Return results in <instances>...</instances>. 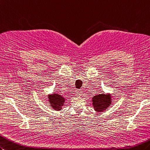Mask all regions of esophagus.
<instances>
[{"mask_svg": "<svg viewBox=\"0 0 150 150\" xmlns=\"http://www.w3.org/2000/svg\"><path fill=\"white\" fill-rule=\"evenodd\" d=\"M82 91H81V90H76V91H75V95L76 96H81V95H82Z\"/></svg>", "mask_w": 150, "mask_h": 150, "instance_id": "obj_1", "label": "esophagus"}]
</instances>
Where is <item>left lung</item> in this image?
Returning a JSON list of instances; mask_svg holds the SVG:
<instances>
[{
	"label": "left lung",
	"instance_id": "1",
	"mask_svg": "<svg viewBox=\"0 0 150 150\" xmlns=\"http://www.w3.org/2000/svg\"><path fill=\"white\" fill-rule=\"evenodd\" d=\"M111 96L110 94H99L93 97V105L96 112L105 110L111 104Z\"/></svg>",
	"mask_w": 150,
	"mask_h": 150
}]
</instances>
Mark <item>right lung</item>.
I'll return each instance as SVG.
<instances>
[{"label": "right lung", "instance_id": "1", "mask_svg": "<svg viewBox=\"0 0 150 150\" xmlns=\"http://www.w3.org/2000/svg\"><path fill=\"white\" fill-rule=\"evenodd\" d=\"M49 103L52 109L55 110H61L62 107L64 105L65 98L58 93H54L53 95H49L48 96Z\"/></svg>", "mask_w": 150, "mask_h": 150}]
</instances>
